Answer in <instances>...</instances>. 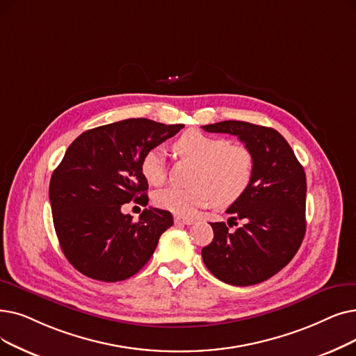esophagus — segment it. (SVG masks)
Segmentation results:
<instances>
[{"instance_id": "34e87169", "label": "esophagus", "mask_w": 356, "mask_h": 356, "mask_svg": "<svg viewBox=\"0 0 356 356\" xmlns=\"http://www.w3.org/2000/svg\"><path fill=\"white\" fill-rule=\"evenodd\" d=\"M175 222L176 224H184V225H192L195 221L192 218H184V216L175 215Z\"/></svg>"}]
</instances>
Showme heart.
<instances>
[{
  "label": "heart",
  "mask_w": 356,
  "mask_h": 356,
  "mask_svg": "<svg viewBox=\"0 0 356 356\" xmlns=\"http://www.w3.org/2000/svg\"><path fill=\"white\" fill-rule=\"evenodd\" d=\"M181 157L193 161V188L168 186L154 193V204L177 215L191 216L212 204L224 208L238 200L250 188L254 176L253 152L241 144H228L222 138L199 131L184 132L175 144ZM141 175L149 184L165 177L164 152L156 147L141 159Z\"/></svg>",
  "instance_id": "obj_1"
}]
</instances>
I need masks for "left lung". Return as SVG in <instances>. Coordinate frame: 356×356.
<instances>
[{"label":"left lung","instance_id":"1","mask_svg":"<svg viewBox=\"0 0 356 356\" xmlns=\"http://www.w3.org/2000/svg\"><path fill=\"white\" fill-rule=\"evenodd\" d=\"M202 129L238 136L254 157L250 188L227 209L229 220L244 224L228 231L225 222H211L213 240L202 249L204 264L229 285L264 282L289 264L302 243L305 172L285 138L272 128L224 120Z\"/></svg>","mask_w":356,"mask_h":356}]
</instances>
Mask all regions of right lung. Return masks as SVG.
I'll list each match as a JSON object with an SVG mask.
<instances>
[{
    "instance_id": "obj_1",
    "label": "right lung",
    "mask_w": 356,
    "mask_h": 356,
    "mask_svg": "<svg viewBox=\"0 0 356 356\" xmlns=\"http://www.w3.org/2000/svg\"><path fill=\"white\" fill-rule=\"evenodd\" d=\"M181 128L125 119L86 131L68 147L51 177L49 200L59 245L76 270L118 282L144 268L173 215L147 208L132 221L120 208L132 199L147 207L141 159Z\"/></svg>"
}]
</instances>
